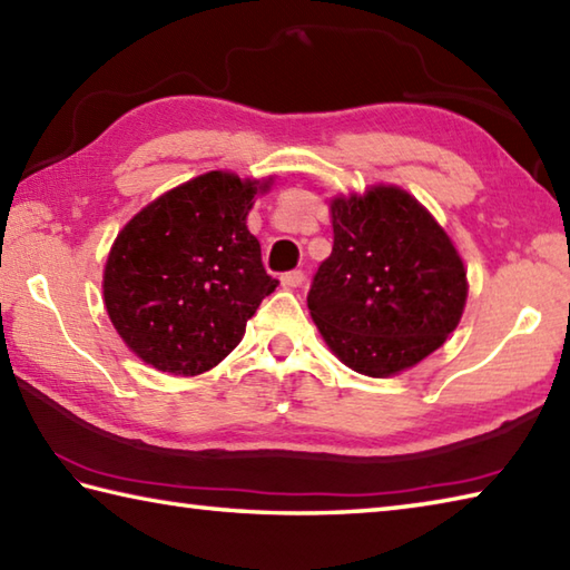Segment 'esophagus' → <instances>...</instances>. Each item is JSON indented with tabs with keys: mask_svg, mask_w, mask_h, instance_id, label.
Listing matches in <instances>:
<instances>
[{
	"mask_svg": "<svg viewBox=\"0 0 570 570\" xmlns=\"http://www.w3.org/2000/svg\"><path fill=\"white\" fill-rule=\"evenodd\" d=\"M303 281H305V273H303V271H289V273H285V275L281 277L283 287H287V289L299 287V285H303Z\"/></svg>",
	"mask_w": 570,
	"mask_h": 570,
	"instance_id": "1",
	"label": "esophagus"
}]
</instances>
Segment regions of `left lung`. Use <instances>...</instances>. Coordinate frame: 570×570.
Instances as JSON below:
<instances>
[{"mask_svg":"<svg viewBox=\"0 0 570 570\" xmlns=\"http://www.w3.org/2000/svg\"><path fill=\"white\" fill-rule=\"evenodd\" d=\"M332 253L307 307L350 370L390 377L452 335L466 303V271L449 235L394 186L335 198Z\"/></svg>","mask_w":570,"mask_h":570,"instance_id":"1","label":"left lung"}]
</instances>
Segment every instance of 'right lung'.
Wrapping results in <instances>:
<instances>
[{"label":"right lung","mask_w":570,"mask_h":570,"mask_svg":"<svg viewBox=\"0 0 570 570\" xmlns=\"http://www.w3.org/2000/svg\"><path fill=\"white\" fill-rule=\"evenodd\" d=\"M257 186L210 170L168 190L118 233L104 303L138 357L168 374L208 372L277 287L245 225Z\"/></svg>","instance_id":"right-lung-1"}]
</instances>
